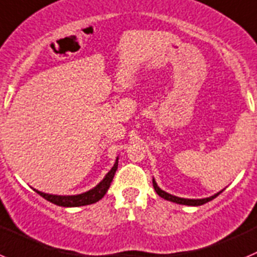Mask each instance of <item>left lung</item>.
<instances>
[{
    "instance_id": "1",
    "label": "left lung",
    "mask_w": 257,
    "mask_h": 257,
    "mask_svg": "<svg viewBox=\"0 0 257 257\" xmlns=\"http://www.w3.org/2000/svg\"><path fill=\"white\" fill-rule=\"evenodd\" d=\"M152 184H154V188L155 191H156V193L160 197H163L164 200H168V201H172V202H175V203H179V205H187V206H200V205H203V203L209 202V201L214 200L215 197H218L219 195H220L221 192H218V193H215L214 196H211V197H207V198H197V200H193V198H182V197H177V196H173L170 195V193H168V192L163 191V189L160 188V187L157 186V183L155 182V179H152Z\"/></svg>"
}]
</instances>
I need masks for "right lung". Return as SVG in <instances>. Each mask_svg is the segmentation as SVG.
I'll return each instance as SVG.
<instances>
[{
  "label": "right lung",
  "mask_w": 257,
  "mask_h": 257,
  "mask_svg": "<svg viewBox=\"0 0 257 257\" xmlns=\"http://www.w3.org/2000/svg\"><path fill=\"white\" fill-rule=\"evenodd\" d=\"M117 160L119 157H116V161H115L114 166L111 168V170L105 175L100 183L97 184L94 188L89 189V191L84 192V193H80V195H73V196H57V195H50V193H45V192H41L38 189H34V191L38 193V195L42 196L45 200L50 201V202L55 203L57 206L62 207H78V206H85V205H91V203L97 202L100 201L103 196L106 195L107 189L110 188V184L112 182V178H114L115 173L117 170Z\"/></svg>",
  "instance_id": "add662e5"
}]
</instances>
